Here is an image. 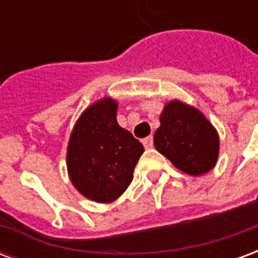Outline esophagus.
<instances>
[{"mask_svg": "<svg viewBox=\"0 0 258 258\" xmlns=\"http://www.w3.org/2000/svg\"><path fill=\"white\" fill-rule=\"evenodd\" d=\"M142 144H144V146H145L146 149H151L152 146H153V138H152V137L144 138V140H142Z\"/></svg>", "mask_w": 258, "mask_h": 258, "instance_id": "34e87169", "label": "esophagus"}]
</instances>
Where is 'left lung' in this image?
Returning <instances> with one entry per match:
<instances>
[{
	"label": "left lung",
	"mask_w": 258,
	"mask_h": 258,
	"mask_svg": "<svg viewBox=\"0 0 258 258\" xmlns=\"http://www.w3.org/2000/svg\"><path fill=\"white\" fill-rule=\"evenodd\" d=\"M153 144L175 167L190 175L210 171L216 166L220 146L210 121L198 109L179 101L166 105Z\"/></svg>",
	"instance_id": "obj_1"
}]
</instances>
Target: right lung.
I'll use <instances>...</instances> for the list:
<instances>
[{
  "label": "right lung",
  "instance_id": "obj_1",
  "mask_svg": "<svg viewBox=\"0 0 258 258\" xmlns=\"http://www.w3.org/2000/svg\"><path fill=\"white\" fill-rule=\"evenodd\" d=\"M117 103L105 98L91 105L69 141L68 170L80 194L99 203L117 199L133 181L144 146L116 120Z\"/></svg>",
  "mask_w": 258,
  "mask_h": 258
}]
</instances>
